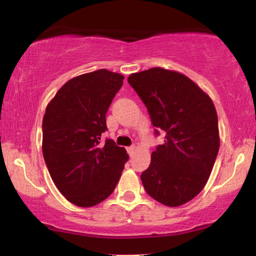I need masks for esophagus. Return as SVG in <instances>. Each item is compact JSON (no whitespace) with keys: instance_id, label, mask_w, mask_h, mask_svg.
<instances>
[{"instance_id":"1","label":"esophagus","mask_w":256,"mask_h":256,"mask_svg":"<svg viewBox=\"0 0 256 256\" xmlns=\"http://www.w3.org/2000/svg\"><path fill=\"white\" fill-rule=\"evenodd\" d=\"M135 146H134V145H132V146H129V148H127V152H128V154L129 156H132L134 154V152H135Z\"/></svg>"}]
</instances>
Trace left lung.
<instances>
[{
	"instance_id": "8db88e82",
	"label": "left lung",
	"mask_w": 256,
	"mask_h": 256,
	"mask_svg": "<svg viewBox=\"0 0 256 256\" xmlns=\"http://www.w3.org/2000/svg\"><path fill=\"white\" fill-rule=\"evenodd\" d=\"M128 82L146 106L156 135L166 132L140 175L145 191L169 207L186 204L205 186L218 153L213 102L188 76L161 68L134 73Z\"/></svg>"
}]
</instances>
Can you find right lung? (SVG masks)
I'll list each match as a JSON object with an SVG mask.
<instances>
[{"label":"right lung","mask_w":256,"mask_h":256,"mask_svg":"<svg viewBox=\"0 0 256 256\" xmlns=\"http://www.w3.org/2000/svg\"><path fill=\"white\" fill-rule=\"evenodd\" d=\"M124 78L108 70L82 74L66 82L46 108L43 158L54 186L78 207L108 198L129 159L112 140L100 142L106 112Z\"/></svg>","instance_id":"obj_1"}]
</instances>
